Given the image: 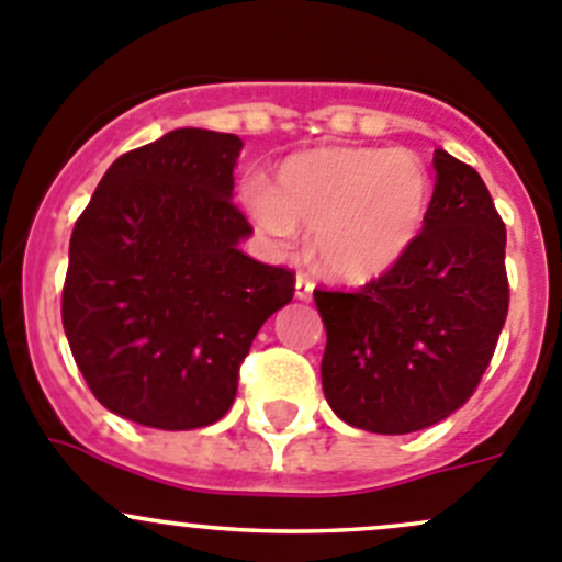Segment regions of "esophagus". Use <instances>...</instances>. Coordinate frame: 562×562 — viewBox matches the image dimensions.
Returning a JSON list of instances; mask_svg holds the SVG:
<instances>
[{
  "label": "esophagus",
  "instance_id": "1",
  "mask_svg": "<svg viewBox=\"0 0 562 562\" xmlns=\"http://www.w3.org/2000/svg\"><path fill=\"white\" fill-rule=\"evenodd\" d=\"M313 291H315L313 280H310V277H304V274H296V285H293V293H296L299 302H310V299H313Z\"/></svg>",
  "mask_w": 562,
  "mask_h": 562
}]
</instances>
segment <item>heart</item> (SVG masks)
<instances>
[{
    "label": "heart",
    "instance_id": "heart-1",
    "mask_svg": "<svg viewBox=\"0 0 562 562\" xmlns=\"http://www.w3.org/2000/svg\"><path fill=\"white\" fill-rule=\"evenodd\" d=\"M244 203L274 247L293 249L299 227L313 231L321 271L346 285H368L419 241L434 178L412 150L326 145L288 156L271 187L247 183Z\"/></svg>",
    "mask_w": 562,
    "mask_h": 562
}]
</instances>
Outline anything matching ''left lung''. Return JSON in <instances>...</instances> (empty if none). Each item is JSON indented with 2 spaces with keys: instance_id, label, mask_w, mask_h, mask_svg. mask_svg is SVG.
Masks as SVG:
<instances>
[{
  "instance_id": "1",
  "label": "left lung",
  "mask_w": 562,
  "mask_h": 562,
  "mask_svg": "<svg viewBox=\"0 0 562 562\" xmlns=\"http://www.w3.org/2000/svg\"><path fill=\"white\" fill-rule=\"evenodd\" d=\"M412 252L357 293L315 291L331 412L370 434H414L464 406L508 315L505 225L486 183L448 150Z\"/></svg>"
}]
</instances>
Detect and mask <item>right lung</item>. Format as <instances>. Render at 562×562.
<instances>
[{
  "instance_id": "add662e5",
  "label": "right lung",
  "mask_w": 562,
  "mask_h": 562,
  "mask_svg": "<svg viewBox=\"0 0 562 562\" xmlns=\"http://www.w3.org/2000/svg\"><path fill=\"white\" fill-rule=\"evenodd\" d=\"M236 134L176 128L123 154L70 236L63 326L101 406L161 431L214 426L293 274L241 252Z\"/></svg>"
}]
</instances>
